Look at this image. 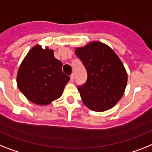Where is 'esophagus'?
<instances>
[{
	"instance_id": "esophagus-1",
	"label": "esophagus",
	"mask_w": 152,
	"mask_h": 152,
	"mask_svg": "<svg viewBox=\"0 0 152 152\" xmlns=\"http://www.w3.org/2000/svg\"><path fill=\"white\" fill-rule=\"evenodd\" d=\"M70 81H71V82H73L74 81V74L73 73H72V75L70 76Z\"/></svg>"
}]
</instances>
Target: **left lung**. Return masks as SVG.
I'll use <instances>...</instances> for the list:
<instances>
[{
	"label": "left lung",
	"instance_id": "left-lung-1",
	"mask_svg": "<svg viewBox=\"0 0 152 152\" xmlns=\"http://www.w3.org/2000/svg\"><path fill=\"white\" fill-rule=\"evenodd\" d=\"M87 71V81L78 90L89 109L103 112L113 107L123 96L127 73L121 58L109 45L94 41L75 48Z\"/></svg>",
	"mask_w": 152,
	"mask_h": 152
}]
</instances>
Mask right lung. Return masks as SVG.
Listing matches in <instances>:
<instances>
[{"instance_id":"1","label":"right lung","mask_w":152,"mask_h":152,"mask_svg":"<svg viewBox=\"0 0 152 152\" xmlns=\"http://www.w3.org/2000/svg\"><path fill=\"white\" fill-rule=\"evenodd\" d=\"M62 63L52 48L37 44L31 48L19 66L17 86L33 104L47 106L62 96L69 80L62 71Z\"/></svg>"}]
</instances>
